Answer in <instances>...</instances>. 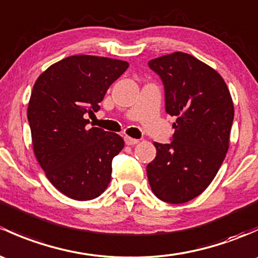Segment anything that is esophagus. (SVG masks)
Masks as SVG:
<instances>
[{
  "label": "esophagus",
  "instance_id": "obj_1",
  "mask_svg": "<svg viewBox=\"0 0 258 258\" xmlns=\"http://www.w3.org/2000/svg\"><path fill=\"white\" fill-rule=\"evenodd\" d=\"M124 142H126L127 146H134V145H137L140 141L136 140V138H131V137L126 136V137H124Z\"/></svg>",
  "mask_w": 258,
  "mask_h": 258
}]
</instances>
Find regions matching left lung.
I'll list each match as a JSON object with an SVG mask.
<instances>
[{"label":"left lung","instance_id":"1","mask_svg":"<svg viewBox=\"0 0 258 258\" xmlns=\"http://www.w3.org/2000/svg\"><path fill=\"white\" fill-rule=\"evenodd\" d=\"M165 91V111L177 120L170 143L154 142L147 165L158 199L181 204L200 195L220 169L230 143L234 102L216 70L190 54L175 51L150 60Z\"/></svg>","mask_w":258,"mask_h":258}]
</instances>
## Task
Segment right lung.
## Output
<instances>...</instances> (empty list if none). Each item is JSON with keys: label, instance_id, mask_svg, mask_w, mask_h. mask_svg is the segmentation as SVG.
Returning a JSON list of instances; mask_svg holds the SVG:
<instances>
[{"label": "right lung", "instance_id": "obj_1", "mask_svg": "<svg viewBox=\"0 0 258 258\" xmlns=\"http://www.w3.org/2000/svg\"><path fill=\"white\" fill-rule=\"evenodd\" d=\"M128 63L95 55L68 56L39 75L29 99L32 143L38 163L60 193L75 200L101 195L111 180L113 157L124 142L86 113L99 110L111 84Z\"/></svg>", "mask_w": 258, "mask_h": 258}]
</instances>
